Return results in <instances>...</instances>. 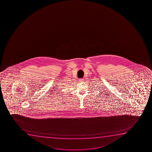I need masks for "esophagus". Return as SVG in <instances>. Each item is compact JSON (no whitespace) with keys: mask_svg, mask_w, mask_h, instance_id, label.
Instances as JSON below:
<instances>
[{"mask_svg":"<svg viewBox=\"0 0 152 152\" xmlns=\"http://www.w3.org/2000/svg\"><path fill=\"white\" fill-rule=\"evenodd\" d=\"M83 78H81V79H79V82H83Z\"/></svg>","mask_w":152,"mask_h":152,"instance_id":"34e87169","label":"esophagus"}]
</instances>
